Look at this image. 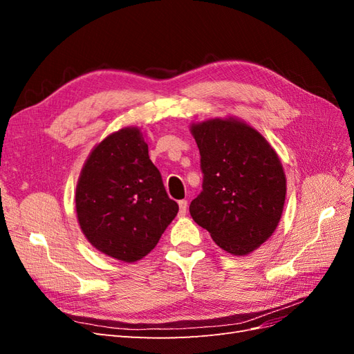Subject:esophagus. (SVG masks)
Returning a JSON list of instances; mask_svg holds the SVG:
<instances>
[{
    "mask_svg": "<svg viewBox=\"0 0 354 354\" xmlns=\"http://www.w3.org/2000/svg\"><path fill=\"white\" fill-rule=\"evenodd\" d=\"M178 207H180V216H186L187 212V201H178Z\"/></svg>",
    "mask_w": 354,
    "mask_h": 354,
    "instance_id": "34e87169",
    "label": "esophagus"
}]
</instances>
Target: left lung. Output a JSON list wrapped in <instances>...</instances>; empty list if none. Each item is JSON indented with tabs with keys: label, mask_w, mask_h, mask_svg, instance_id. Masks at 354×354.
<instances>
[{
	"label": "left lung",
	"mask_w": 354,
	"mask_h": 354,
	"mask_svg": "<svg viewBox=\"0 0 354 354\" xmlns=\"http://www.w3.org/2000/svg\"><path fill=\"white\" fill-rule=\"evenodd\" d=\"M203 174L190 216L220 248L246 255L276 230L283 211L286 178L269 142L236 118L192 124Z\"/></svg>",
	"instance_id": "obj_1"
}]
</instances>
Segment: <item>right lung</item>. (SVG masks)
Here are the masks:
<instances>
[{"mask_svg": "<svg viewBox=\"0 0 354 354\" xmlns=\"http://www.w3.org/2000/svg\"><path fill=\"white\" fill-rule=\"evenodd\" d=\"M78 223L95 250L121 260H142L178 212L136 127L112 133L85 160L75 194Z\"/></svg>", "mask_w": 354, "mask_h": 354, "instance_id": "add662e5", "label": "right lung"}]
</instances>
